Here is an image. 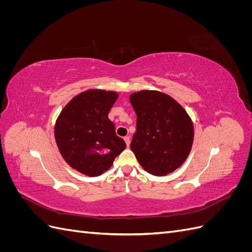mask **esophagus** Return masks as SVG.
I'll list each match as a JSON object with an SVG mask.
<instances>
[{"instance_id": "34e87169", "label": "esophagus", "mask_w": 252, "mask_h": 252, "mask_svg": "<svg viewBox=\"0 0 252 252\" xmlns=\"http://www.w3.org/2000/svg\"><path fill=\"white\" fill-rule=\"evenodd\" d=\"M124 140H125V142H126L127 147H129V145H130V138H129V136H125Z\"/></svg>"}]
</instances>
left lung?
<instances>
[{
    "mask_svg": "<svg viewBox=\"0 0 252 252\" xmlns=\"http://www.w3.org/2000/svg\"><path fill=\"white\" fill-rule=\"evenodd\" d=\"M129 101L136 113V131L130 148L140 165L154 175L173 172L191 150V119L173 97L158 90L133 93Z\"/></svg>",
    "mask_w": 252,
    "mask_h": 252,
    "instance_id": "8db88e82",
    "label": "left lung"
}]
</instances>
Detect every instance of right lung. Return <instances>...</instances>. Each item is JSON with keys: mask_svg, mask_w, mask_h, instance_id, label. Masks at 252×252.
<instances>
[{"mask_svg": "<svg viewBox=\"0 0 252 252\" xmlns=\"http://www.w3.org/2000/svg\"><path fill=\"white\" fill-rule=\"evenodd\" d=\"M118 97L116 91H83L67 103L56 121L55 139L61 156L73 169L88 177L108 170L126 148L108 119Z\"/></svg>", "mask_w": 252, "mask_h": 252, "instance_id": "1", "label": "right lung"}]
</instances>
